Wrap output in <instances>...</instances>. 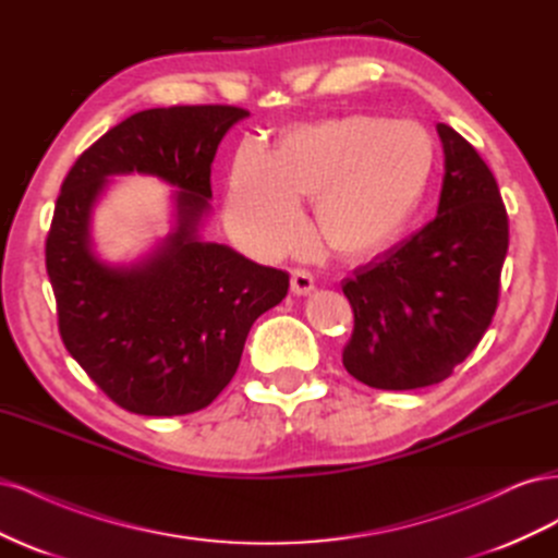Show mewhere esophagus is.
I'll use <instances>...</instances> for the list:
<instances>
[{
	"label": "esophagus",
	"mask_w": 558,
	"mask_h": 558,
	"mask_svg": "<svg viewBox=\"0 0 558 558\" xmlns=\"http://www.w3.org/2000/svg\"><path fill=\"white\" fill-rule=\"evenodd\" d=\"M314 289V277L302 267H293L291 269V291L295 295H307Z\"/></svg>",
	"instance_id": "1"
}]
</instances>
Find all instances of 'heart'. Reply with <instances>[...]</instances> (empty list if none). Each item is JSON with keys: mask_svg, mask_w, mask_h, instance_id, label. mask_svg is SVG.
I'll use <instances>...</instances> for the list:
<instances>
[{"mask_svg": "<svg viewBox=\"0 0 558 558\" xmlns=\"http://www.w3.org/2000/svg\"><path fill=\"white\" fill-rule=\"evenodd\" d=\"M435 165L426 132L373 116L291 128L272 156L242 146L234 156L228 216L260 251H283L300 234L298 199H314L318 240L344 258L391 244L424 202Z\"/></svg>", "mask_w": 558, "mask_h": 558, "instance_id": "b5f03b06", "label": "heart"}]
</instances>
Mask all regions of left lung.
Here are the masks:
<instances>
[{
	"instance_id": "left-lung-1",
	"label": "left lung",
	"mask_w": 558,
	"mask_h": 558,
	"mask_svg": "<svg viewBox=\"0 0 558 558\" xmlns=\"http://www.w3.org/2000/svg\"><path fill=\"white\" fill-rule=\"evenodd\" d=\"M437 134L445 148L437 216L342 283L353 310L342 363L384 391L445 381L498 307L510 242L498 183L459 132L437 123Z\"/></svg>"
}]
</instances>
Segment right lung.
I'll return each instance as SVG.
<instances>
[{
  "instance_id": "obj_1",
  "label": "right lung",
  "mask_w": 558,
  "mask_h": 558,
  "mask_svg": "<svg viewBox=\"0 0 558 558\" xmlns=\"http://www.w3.org/2000/svg\"><path fill=\"white\" fill-rule=\"evenodd\" d=\"M246 116L226 105L140 111L83 150L62 181L46 238L60 337L128 412L207 408L238 373L253 320L289 291L281 269L197 234L216 148ZM132 171L178 185V228L144 262L107 266L89 248L92 205L109 175Z\"/></svg>"
}]
</instances>
